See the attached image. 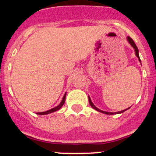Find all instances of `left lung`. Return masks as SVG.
I'll list each match as a JSON object with an SVG mask.
<instances>
[{"label": "left lung", "instance_id": "left-lung-1", "mask_svg": "<svg viewBox=\"0 0 156 156\" xmlns=\"http://www.w3.org/2000/svg\"><path fill=\"white\" fill-rule=\"evenodd\" d=\"M127 41H128V42H129V44H130V45H131V46L133 47V48H134L135 53H136V56H137V57L138 58L139 61H140V57H139V54H138V52H139V51H138V48H137V47L136 46V44H135V43L133 42V40H132L131 38H130V37H127ZM88 98H89V103H90V106H91V107L94 108V109L97 110V111L100 112H102V113L107 114V115H113V114H115V113H116V114H118V113H122V112H125V111H126V110L129 109V108H126V109H124V110H122V111L118 112H105V111H102V110L99 109V108H98L97 107H96V106H95L93 104V103H92V101H91V100H90V97H88Z\"/></svg>", "mask_w": 156, "mask_h": 156}]
</instances>
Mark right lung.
Here are the masks:
<instances>
[{"label":"right lung","instance_id":"add662e5","mask_svg":"<svg viewBox=\"0 0 156 156\" xmlns=\"http://www.w3.org/2000/svg\"><path fill=\"white\" fill-rule=\"evenodd\" d=\"M66 93L65 94L64 96H63V98H62V100L61 103H60V104H59L58 106H56V107H55V108H51V109H50V110H48V111H46V112H37V113L39 114V115H47V114L51 113V112H54L58 111V109H60V108L62 107V105H64V103H65V100H66Z\"/></svg>","mask_w":156,"mask_h":156}]
</instances>
